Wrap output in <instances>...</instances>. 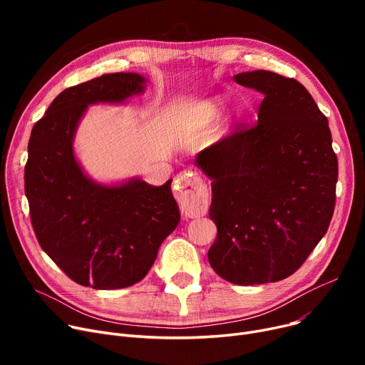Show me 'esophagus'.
Masks as SVG:
<instances>
[{"mask_svg":"<svg viewBox=\"0 0 365 365\" xmlns=\"http://www.w3.org/2000/svg\"><path fill=\"white\" fill-rule=\"evenodd\" d=\"M182 210L189 217H201L208 210V190L200 176L194 173H180L175 189Z\"/></svg>","mask_w":365,"mask_h":365,"instance_id":"esophagus-1","label":"esophagus"}]
</instances>
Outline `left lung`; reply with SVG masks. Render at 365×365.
<instances>
[{
  "mask_svg": "<svg viewBox=\"0 0 365 365\" xmlns=\"http://www.w3.org/2000/svg\"><path fill=\"white\" fill-rule=\"evenodd\" d=\"M234 81L263 101L257 124L195 158L212 180L208 216L217 226L208 262L237 285L277 282L294 274L327 232L337 157L327 118L299 81L263 69Z\"/></svg>",
  "mask_w": 365,
  "mask_h": 365,
  "instance_id": "8db88e82",
  "label": "left lung"
}]
</instances>
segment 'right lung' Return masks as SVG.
I'll return each instance as SVG.
<instances>
[{
  "instance_id": "right-lung-1",
  "label": "right lung",
  "mask_w": 365,
  "mask_h": 365,
  "mask_svg": "<svg viewBox=\"0 0 365 365\" xmlns=\"http://www.w3.org/2000/svg\"><path fill=\"white\" fill-rule=\"evenodd\" d=\"M146 81L136 72H115L69 87L31 133L25 194L36 240L72 281L94 290L143 279L180 222L171 179L161 186L140 178L102 183L75 155L76 128L88 106L125 105L145 93Z\"/></svg>"
}]
</instances>
